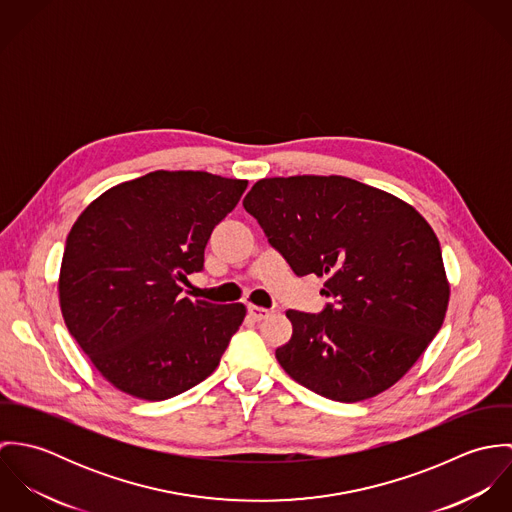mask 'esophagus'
I'll return each instance as SVG.
<instances>
[{
    "label": "esophagus",
    "mask_w": 512,
    "mask_h": 512,
    "mask_svg": "<svg viewBox=\"0 0 512 512\" xmlns=\"http://www.w3.org/2000/svg\"><path fill=\"white\" fill-rule=\"evenodd\" d=\"M248 313H250V317H252L254 321H264V319H268V317L272 315L270 309L258 307V305H248Z\"/></svg>",
    "instance_id": "obj_1"
}]
</instances>
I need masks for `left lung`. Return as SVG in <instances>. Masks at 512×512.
<instances>
[{
  "instance_id": "obj_1",
  "label": "left lung",
  "mask_w": 512,
  "mask_h": 512,
  "mask_svg": "<svg viewBox=\"0 0 512 512\" xmlns=\"http://www.w3.org/2000/svg\"><path fill=\"white\" fill-rule=\"evenodd\" d=\"M297 276H327L333 303L288 309L292 339L276 349L301 386L361 402L396 384L443 323L449 284L438 236L398 197L341 175L260 179L244 197Z\"/></svg>"
}]
</instances>
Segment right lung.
Masks as SVG:
<instances>
[{
	"mask_svg": "<svg viewBox=\"0 0 512 512\" xmlns=\"http://www.w3.org/2000/svg\"><path fill=\"white\" fill-rule=\"evenodd\" d=\"M248 181L207 171H153L92 201L67 236L59 301L69 333L98 372L142 400L203 382L244 321L242 303L183 297L213 228Z\"/></svg>",
	"mask_w": 512,
	"mask_h": 512,
	"instance_id": "right-lung-1",
	"label": "right lung"
}]
</instances>
